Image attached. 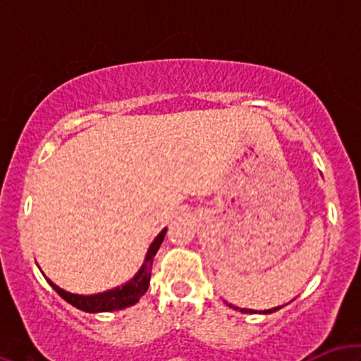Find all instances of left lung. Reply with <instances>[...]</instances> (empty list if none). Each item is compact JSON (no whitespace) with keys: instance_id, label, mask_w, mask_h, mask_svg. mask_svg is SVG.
Returning <instances> with one entry per match:
<instances>
[{"instance_id":"left-lung-1","label":"left lung","mask_w":361,"mask_h":361,"mask_svg":"<svg viewBox=\"0 0 361 361\" xmlns=\"http://www.w3.org/2000/svg\"><path fill=\"white\" fill-rule=\"evenodd\" d=\"M229 307H233V309H235V310H241V312H246V314H258V312H261V314H271V312H275V310H279V309H281V307H283V305H279V307H273V309H267V310H252V309H239V307H234V305H229Z\"/></svg>"}]
</instances>
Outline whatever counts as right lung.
<instances>
[{"mask_svg": "<svg viewBox=\"0 0 361 361\" xmlns=\"http://www.w3.org/2000/svg\"><path fill=\"white\" fill-rule=\"evenodd\" d=\"M164 234H166V227H164V229L156 235L154 241L151 243V246H149V250L146 252V259H144L139 271L123 285L106 290V292L93 293V295H80V293H71L68 292V290L57 287V285L49 279L45 280L49 281V285H51L68 304L74 305V307L80 310H85V312H111V310L130 307V305L137 304L140 297L147 292L149 280H151L152 259H154L156 252L159 250L161 243H163Z\"/></svg>", "mask_w": 361, "mask_h": 361, "instance_id": "right-lung-1", "label": "right lung"}]
</instances>
